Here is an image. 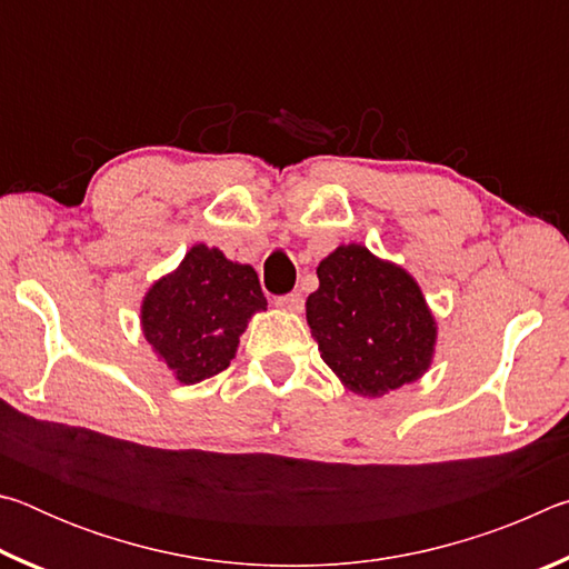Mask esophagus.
Masks as SVG:
<instances>
[{"instance_id": "1", "label": "esophagus", "mask_w": 569, "mask_h": 569, "mask_svg": "<svg viewBox=\"0 0 569 569\" xmlns=\"http://www.w3.org/2000/svg\"><path fill=\"white\" fill-rule=\"evenodd\" d=\"M276 306L281 308V311H286V313H301L303 296H301V293H288V296H283V298H278Z\"/></svg>"}]
</instances>
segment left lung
<instances>
[{"label": "left lung", "instance_id": "left-lung-1", "mask_svg": "<svg viewBox=\"0 0 569 569\" xmlns=\"http://www.w3.org/2000/svg\"><path fill=\"white\" fill-rule=\"evenodd\" d=\"M316 273L319 288L308 296L306 321L343 389L379 399L429 371L439 326L407 268L346 243Z\"/></svg>", "mask_w": 569, "mask_h": 569}]
</instances>
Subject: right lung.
I'll use <instances>...</instances> for the list:
<instances>
[{"label": "right lung", "instance_id": "1", "mask_svg": "<svg viewBox=\"0 0 569 569\" xmlns=\"http://www.w3.org/2000/svg\"><path fill=\"white\" fill-rule=\"evenodd\" d=\"M266 306L253 266L196 243L142 296L140 329L172 379L192 387L228 369L248 321Z\"/></svg>", "mask_w": 569, "mask_h": 569}]
</instances>
